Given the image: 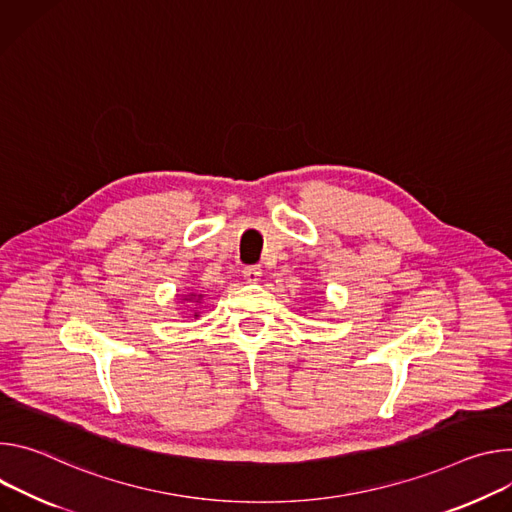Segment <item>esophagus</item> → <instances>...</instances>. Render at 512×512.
Segmentation results:
<instances>
[{"instance_id": "1", "label": "esophagus", "mask_w": 512, "mask_h": 512, "mask_svg": "<svg viewBox=\"0 0 512 512\" xmlns=\"http://www.w3.org/2000/svg\"><path fill=\"white\" fill-rule=\"evenodd\" d=\"M260 276H262V268L260 266H246L244 268V278L248 282H258Z\"/></svg>"}]
</instances>
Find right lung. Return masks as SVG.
<instances>
[{
    "instance_id": "obj_1",
    "label": "right lung",
    "mask_w": 512,
    "mask_h": 512,
    "mask_svg": "<svg viewBox=\"0 0 512 512\" xmlns=\"http://www.w3.org/2000/svg\"><path fill=\"white\" fill-rule=\"evenodd\" d=\"M191 299H195V295H189V301H191ZM195 317H199V315L195 313Z\"/></svg>"
}]
</instances>
